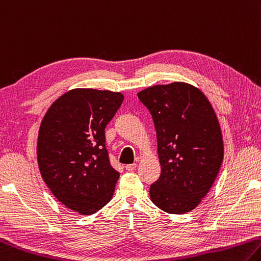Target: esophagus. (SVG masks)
Listing matches in <instances>:
<instances>
[{"instance_id":"esophagus-1","label":"esophagus","mask_w":261,"mask_h":261,"mask_svg":"<svg viewBox=\"0 0 261 261\" xmlns=\"http://www.w3.org/2000/svg\"><path fill=\"white\" fill-rule=\"evenodd\" d=\"M136 168H137V164L136 163L125 165V170H127V171H134V170H136Z\"/></svg>"}]
</instances>
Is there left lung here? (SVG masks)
Wrapping results in <instances>:
<instances>
[{"label":"left lung","mask_w":261,"mask_h":261,"mask_svg":"<svg viewBox=\"0 0 261 261\" xmlns=\"http://www.w3.org/2000/svg\"><path fill=\"white\" fill-rule=\"evenodd\" d=\"M153 117L160 178L150 185L154 204L182 215L210 191L224 159L219 122L206 97L193 85L174 82L138 93Z\"/></svg>","instance_id":"left-lung-1"}]
</instances>
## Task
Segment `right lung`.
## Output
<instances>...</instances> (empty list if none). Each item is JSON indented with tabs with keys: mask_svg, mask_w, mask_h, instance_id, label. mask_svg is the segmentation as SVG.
Here are the masks:
<instances>
[{
	"mask_svg": "<svg viewBox=\"0 0 261 261\" xmlns=\"http://www.w3.org/2000/svg\"><path fill=\"white\" fill-rule=\"evenodd\" d=\"M120 92L74 89L52 103L41 123L37 161L58 201L92 215L111 201L120 173L112 167L105 127L123 101Z\"/></svg>",
	"mask_w": 261,
	"mask_h": 261,
	"instance_id": "add662e5",
	"label": "right lung"
}]
</instances>
